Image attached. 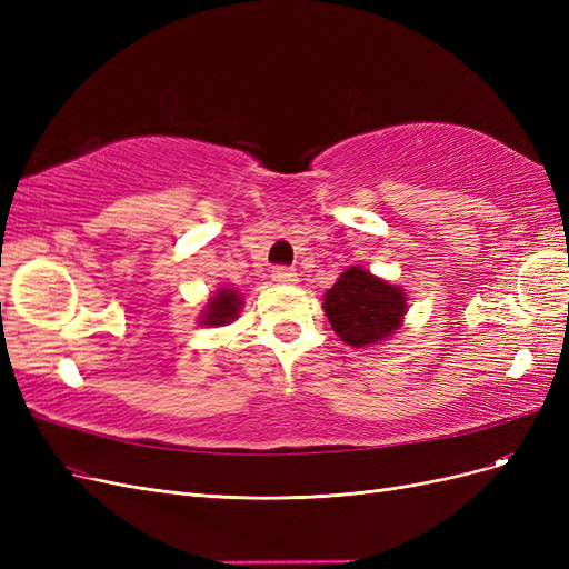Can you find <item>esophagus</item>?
I'll return each mask as SVG.
<instances>
[{
	"label": "esophagus",
	"instance_id": "1",
	"mask_svg": "<svg viewBox=\"0 0 569 569\" xmlns=\"http://www.w3.org/2000/svg\"><path fill=\"white\" fill-rule=\"evenodd\" d=\"M272 280L278 284H297L299 274H297V270H291V268H274Z\"/></svg>",
	"mask_w": 569,
	"mask_h": 569
}]
</instances>
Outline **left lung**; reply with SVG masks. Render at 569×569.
Returning a JSON list of instances; mask_svg holds the SVG:
<instances>
[{"label":"left lung","mask_w":569,"mask_h":569,"mask_svg":"<svg viewBox=\"0 0 569 569\" xmlns=\"http://www.w3.org/2000/svg\"><path fill=\"white\" fill-rule=\"evenodd\" d=\"M322 311L332 330L349 347H377L399 335L408 313L406 289L377 278L363 266L343 270L325 291Z\"/></svg>","instance_id":"8db88e82"}]
</instances>
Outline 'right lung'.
Segmentation results:
<instances>
[{"mask_svg":"<svg viewBox=\"0 0 569 569\" xmlns=\"http://www.w3.org/2000/svg\"><path fill=\"white\" fill-rule=\"evenodd\" d=\"M244 306V297L237 289L220 287L206 299L199 311V325L203 327H226L239 318V311Z\"/></svg>","mask_w":569,"mask_h":569,"instance_id":"add662e5","label":"right lung"}]
</instances>
